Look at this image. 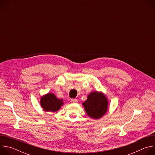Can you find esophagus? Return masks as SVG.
Listing matches in <instances>:
<instances>
[{
    "label": "esophagus",
    "instance_id": "34e87169",
    "mask_svg": "<svg viewBox=\"0 0 155 155\" xmlns=\"http://www.w3.org/2000/svg\"><path fill=\"white\" fill-rule=\"evenodd\" d=\"M71 102H72V103H76V102H77L78 101H77V99H71Z\"/></svg>",
    "mask_w": 155,
    "mask_h": 155
}]
</instances>
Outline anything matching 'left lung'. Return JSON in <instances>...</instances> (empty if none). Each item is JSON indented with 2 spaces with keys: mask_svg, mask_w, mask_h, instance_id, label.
<instances>
[{
  "mask_svg": "<svg viewBox=\"0 0 155 155\" xmlns=\"http://www.w3.org/2000/svg\"><path fill=\"white\" fill-rule=\"evenodd\" d=\"M83 105L88 116L97 120L107 113L108 102L103 93L94 91L87 96V99L83 103Z\"/></svg>",
  "mask_w": 155,
  "mask_h": 155,
  "instance_id": "left-lung-1",
  "label": "left lung"
}]
</instances>
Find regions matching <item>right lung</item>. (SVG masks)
<instances>
[{
	"instance_id": "1",
	"label": "right lung",
	"mask_w": 155,
	"mask_h": 155,
	"mask_svg": "<svg viewBox=\"0 0 155 155\" xmlns=\"http://www.w3.org/2000/svg\"><path fill=\"white\" fill-rule=\"evenodd\" d=\"M63 100L59 99L53 93H48L41 97L40 105L44 111L56 112L63 105Z\"/></svg>"
}]
</instances>
